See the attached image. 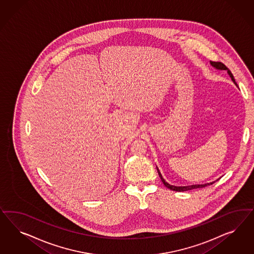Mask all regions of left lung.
Returning <instances> with one entry per match:
<instances>
[{
  "label": "left lung",
  "mask_w": 254,
  "mask_h": 254,
  "mask_svg": "<svg viewBox=\"0 0 254 254\" xmlns=\"http://www.w3.org/2000/svg\"><path fill=\"white\" fill-rule=\"evenodd\" d=\"M210 65H211L212 67H214L215 69H220V70H227V73L229 74V76L231 77L232 81L234 82V84H235V85L238 86L237 83H236V81H235V78H234L233 74H232V72L230 71V69H228L224 64L221 63V62H210ZM156 169H157L158 175H159V177L161 179L162 183L164 184V185H165L167 188L170 189V190H172V191H176V192H185V191H189V190H192V189L203 188V187H206V186H208V185H212V184L214 183V182H212V183H208V184H205V185H187V186H175V185H171L168 184V183L165 181V179L162 177L161 172L159 171V169H158L157 167H156Z\"/></svg>",
  "instance_id": "1"
}]
</instances>
